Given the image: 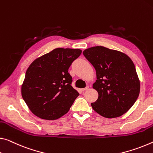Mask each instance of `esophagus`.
<instances>
[{
	"mask_svg": "<svg viewBox=\"0 0 153 153\" xmlns=\"http://www.w3.org/2000/svg\"><path fill=\"white\" fill-rule=\"evenodd\" d=\"M89 88V86H86V88H82V91H86V90H88Z\"/></svg>",
	"mask_w": 153,
	"mask_h": 153,
	"instance_id": "obj_1",
	"label": "esophagus"
}]
</instances>
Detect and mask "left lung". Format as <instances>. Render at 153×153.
Returning <instances> with one entry per match:
<instances>
[{
    "label": "left lung",
    "instance_id": "1",
    "mask_svg": "<svg viewBox=\"0 0 153 153\" xmlns=\"http://www.w3.org/2000/svg\"><path fill=\"white\" fill-rule=\"evenodd\" d=\"M96 71L93 88L99 97L91 103L93 110L105 118H116L132 107L139 96L140 82L131 59L124 53L103 46L83 52Z\"/></svg>",
    "mask_w": 153,
    "mask_h": 153
}]
</instances>
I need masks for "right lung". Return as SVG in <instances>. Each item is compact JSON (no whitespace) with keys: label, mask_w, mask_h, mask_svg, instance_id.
<instances>
[{"label":"right lung","mask_w":153,"mask_h":153,"mask_svg":"<svg viewBox=\"0 0 153 153\" xmlns=\"http://www.w3.org/2000/svg\"><path fill=\"white\" fill-rule=\"evenodd\" d=\"M81 53L79 49L56 48L28 67L22 96L35 116L56 120L69 111L79 93L71 86L68 69Z\"/></svg>","instance_id":"add662e5"}]
</instances>
